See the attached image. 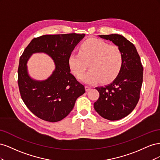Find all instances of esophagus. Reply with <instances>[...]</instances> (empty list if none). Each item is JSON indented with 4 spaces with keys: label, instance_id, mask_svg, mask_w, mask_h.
Wrapping results in <instances>:
<instances>
[{
    "label": "esophagus",
    "instance_id": "obj_1",
    "mask_svg": "<svg viewBox=\"0 0 160 160\" xmlns=\"http://www.w3.org/2000/svg\"><path fill=\"white\" fill-rule=\"evenodd\" d=\"M91 87L90 86H89V85H86L85 86V90L87 91H89L90 89H91Z\"/></svg>",
    "mask_w": 160,
    "mask_h": 160
}]
</instances>
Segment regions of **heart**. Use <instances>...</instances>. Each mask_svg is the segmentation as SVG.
Segmentation results:
<instances>
[{
	"instance_id": "heart-1",
	"label": "heart",
	"mask_w": 160,
	"mask_h": 160,
	"mask_svg": "<svg viewBox=\"0 0 160 160\" xmlns=\"http://www.w3.org/2000/svg\"><path fill=\"white\" fill-rule=\"evenodd\" d=\"M123 62V53L119 47L98 38L85 41L79 52H72L69 58L70 68L77 78L84 74L89 64L90 69L80 78L87 84L113 80L122 70Z\"/></svg>"
}]
</instances>
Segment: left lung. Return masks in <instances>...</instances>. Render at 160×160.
I'll return each instance as SVG.
<instances>
[{"label":"left lung","instance_id":"obj_1","mask_svg":"<svg viewBox=\"0 0 160 160\" xmlns=\"http://www.w3.org/2000/svg\"><path fill=\"white\" fill-rule=\"evenodd\" d=\"M99 37L118 46L123 53L124 62L112 83L95 88L99 98L94 103V109L106 119L119 120L128 115L138 103L143 68L136 48L127 38L118 34Z\"/></svg>","mask_w":160,"mask_h":160}]
</instances>
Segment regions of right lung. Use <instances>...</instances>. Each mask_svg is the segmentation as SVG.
Wrapping results in <instances>:
<instances>
[{
	"label": "right lung",
	"instance_id": "1",
	"mask_svg": "<svg viewBox=\"0 0 160 160\" xmlns=\"http://www.w3.org/2000/svg\"><path fill=\"white\" fill-rule=\"evenodd\" d=\"M85 34L46 35L34 38L19 60L18 85L21 97L27 108L37 118L57 122L64 119L75 101L85 92L70 71L69 58ZM42 52L54 60L56 70L45 81L32 80L28 75L26 62L32 53Z\"/></svg>",
	"mask_w": 160,
	"mask_h": 160
}]
</instances>
